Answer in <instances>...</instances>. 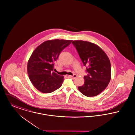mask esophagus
<instances>
[{
	"label": "esophagus",
	"mask_w": 135,
	"mask_h": 135,
	"mask_svg": "<svg viewBox=\"0 0 135 135\" xmlns=\"http://www.w3.org/2000/svg\"><path fill=\"white\" fill-rule=\"evenodd\" d=\"M68 78H69L73 79H75V78H76V74H74L73 75H68Z\"/></svg>",
	"instance_id": "1"
}]
</instances>
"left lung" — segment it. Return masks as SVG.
I'll use <instances>...</instances> for the list:
<instances>
[{
  "label": "left lung",
  "mask_w": 135,
  "mask_h": 135,
  "mask_svg": "<svg viewBox=\"0 0 135 135\" xmlns=\"http://www.w3.org/2000/svg\"><path fill=\"white\" fill-rule=\"evenodd\" d=\"M80 57L86 66L88 75L79 90L86 97H94L107 87L111 79V65L105 52L97 45L83 41H73Z\"/></svg>",
  "instance_id": "left-lung-1"
}]
</instances>
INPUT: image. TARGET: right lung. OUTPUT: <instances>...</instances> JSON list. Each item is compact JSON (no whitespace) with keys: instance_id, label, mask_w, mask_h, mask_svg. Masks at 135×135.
Wrapping results in <instances>:
<instances>
[{"instance_id":"right-lung-1","label":"right lung","mask_w":135,"mask_h":135,"mask_svg":"<svg viewBox=\"0 0 135 135\" xmlns=\"http://www.w3.org/2000/svg\"><path fill=\"white\" fill-rule=\"evenodd\" d=\"M71 40L55 39L43 42L32 52L27 72L33 86L42 93H50L60 88L64 76L53 72L54 63Z\"/></svg>"}]
</instances>
